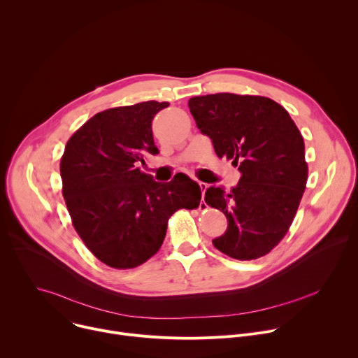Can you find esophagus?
<instances>
[{"label": "esophagus", "instance_id": "1", "mask_svg": "<svg viewBox=\"0 0 358 358\" xmlns=\"http://www.w3.org/2000/svg\"><path fill=\"white\" fill-rule=\"evenodd\" d=\"M198 185H199V188H201V191H202V199H203V194H206V191H207V188H208V185L206 184V182H198ZM199 208H206V202H201V206H199Z\"/></svg>", "mask_w": 358, "mask_h": 358}]
</instances>
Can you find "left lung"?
Segmentation results:
<instances>
[{"mask_svg": "<svg viewBox=\"0 0 358 358\" xmlns=\"http://www.w3.org/2000/svg\"><path fill=\"white\" fill-rule=\"evenodd\" d=\"M188 108L217 156L241 173L229 192L222 185L206 191V202L228 221L213 243L234 259H258L280 242L296 215L308 181L303 137L289 113L264 96H195Z\"/></svg>", "mask_w": 358, "mask_h": 358, "instance_id": "left-lung-1", "label": "left lung"}]
</instances>
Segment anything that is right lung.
<instances>
[{"label":"right lung","instance_id":"right-lung-1","mask_svg":"<svg viewBox=\"0 0 358 358\" xmlns=\"http://www.w3.org/2000/svg\"><path fill=\"white\" fill-rule=\"evenodd\" d=\"M169 101L148 100L100 112L66 143L61 160L64 198L73 227L94 257L116 269L144 264L163 245L169 218L199 206L189 177L157 182L141 173L159 155L151 130Z\"/></svg>","mask_w":358,"mask_h":358}]
</instances>
